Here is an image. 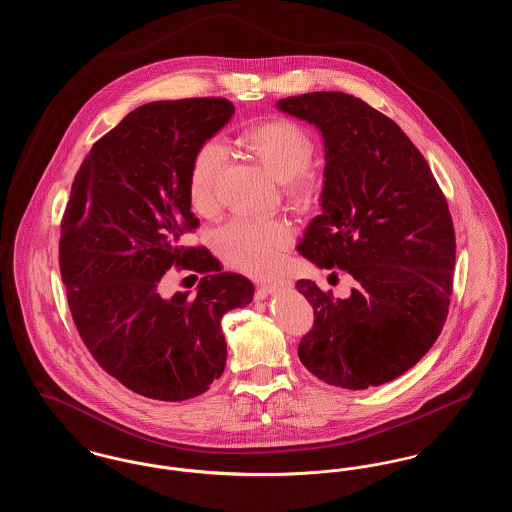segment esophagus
Segmentation results:
<instances>
[{
	"mask_svg": "<svg viewBox=\"0 0 512 512\" xmlns=\"http://www.w3.org/2000/svg\"><path fill=\"white\" fill-rule=\"evenodd\" d=\"M288 286H290V282H267V284H261V286L257 288V297L265 299L268 295L280 292V290H284V288H288Z\"/></svg>",
	"mask_w": 512,
	"mask_h": 512,
	"instance_id": "esophagus-1",
	"label": "esophagus"
}]
</instances>
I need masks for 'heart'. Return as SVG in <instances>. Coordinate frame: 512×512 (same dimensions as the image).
Segmentation results:
<instances>
[{
  "label": "heart",
  "mask_w": 512,
  "mask_h": 512,
  "mask_svg": "<svg viewBox=\"0 0 512 512\" xmlns=\"http://www.w3.org/2000/svg\"><path fill=\"white\" fill-rule=\"evenodd\" d=\"M238 140L284 182V192L293 205L305 207L315 201L320 178L309 165L315 146L303 126L288 119H272L247 126ZM224 163L226 153L219 142H205L195 151L188 176V195L195 211L213 209ZM292 238V226L286 220L234 217L220 226L213 242L232 267L249 274H267L278 265Z\"/></svg>",
  "instance_id": "obj_1"
}]
</instances>
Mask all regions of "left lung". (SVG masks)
<instances>
[{
    "instance_id": "8db88e82",
    "label": "left lung",
    "mask_w": 512,
    "mask_h": 512,
    "mask_svg": "<svg viewBox=\"0 0 512 512\" xmlns=\"http://www.w3.org/2000/svg\"><path fill=\"white\" fill-rule=\"evenodd\" d=\"M276 107L324 140L322 215L297 251L357 280L347 299L295 284L315 309L297 355L330 386H382L430 351L447 318L457 245L445 195L407 134L363 99L311 92Z\"/></svg>"
}]
</instances>
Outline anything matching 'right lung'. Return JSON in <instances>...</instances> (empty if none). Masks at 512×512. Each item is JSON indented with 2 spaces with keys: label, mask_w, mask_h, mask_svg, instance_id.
Segmentation results:
<instances>
[{
  "label": "right lung",
  "mask_w": 512,
  "mask_h": 512,
  "mask_svg": "<svg viewBox=\"0 0 512 512\" xmlns=\"http://www.w3.org/2000/svg\"><path fill=\"white\" fill-rule=\"evenodd\" d=\"M234 115L224 98L153 101L92 146L61 220L59 267L74 324L98 365L149 399L209 390L226 365L220 318L253 299V284L220 272L205 247L188 176L195 151ZM171 266L204 274L194 298L158 293Z\"/></svg>",
  "instance_id": "right-lung-1"
}]
</instances>
